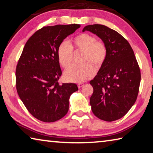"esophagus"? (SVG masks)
<instances>
[{
  "mask_svg": "<svg viewBox=\"0 0 153 153\" xmlns=\"http://www.w3.org/2000/svg\"><path fill=\"white\" fill-rule=\"evenodd\" d=\"M84 86V83H79V84H77V87L80 88H82Z\"/></svg>",
  "mask_w": 153,
  "mask_h": 153,
  "instance_id": "esophagus-1",
  "label": "esophagus"
}]
</instances>
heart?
<instances>
[{"instance_id": "obj_1", "label": "heart", "mask_w": 153, "mask_h": 153, "mask_svg": "<svg viewBox=\"0 0 153 153\" xmlns=\"http://www.w3.org/2000/svg\"><path fill=\"white\" fill-rule=\"evenodd\" d=\"M73 50L83 51L81 61L84 63L71 65L65 71V79L71 82L79 83L91 78L94 74V68L99 69L105 63L108 55L107 46L104 42L97 40L95 36L90 33H79L72 39L70 45L63 42L58 46V61L64 68L73 61Z\"/></svg>"}]
</instances>
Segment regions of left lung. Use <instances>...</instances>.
I'll return each mask as SVG.
<instances>
[{"instance_id": "8db88e82", "label": "left lung", "mask_w": 153, "mask_h": 153, "mask_svg": "<svg viewBox=\"0 0 153 153\" xmlns=\"http://www.w3.org/2000/svg\"><path fill=\"white\" fill-rule=\"evenodd\" d=\"M82 31L97 35L108 48L107 60L90 82L92 111L100 120H117L134 105L139 92L141 74L133 49L120 33L104 25H86Z\"/></svg>"}]
</instances>
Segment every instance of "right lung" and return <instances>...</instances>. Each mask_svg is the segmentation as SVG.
<instances>
[{
    "instance_id": "1",
    "label": "right lung",
    "mask_w": 153,
    "mask_h": 153,
    "mask_svg": "<svg viewBox=\"0 0 153 153\" xmlns=\"http://www.w3.org/2000/svg\"><path fill=\"white\" fill-rule=\"evenodd\" d=\"M79 24L45 26L25 43L16 67V89L27 111L44 122H55L68 112L69 99L78 90L73 83L59 84L62 71L59 45Z\"/></svg>"
}]
</instances>
